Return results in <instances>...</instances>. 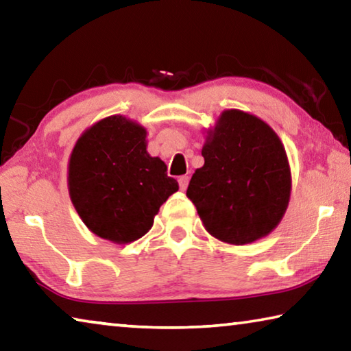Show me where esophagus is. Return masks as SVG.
Instances as JSON below:
<instances>
[{
  "instance_id": "esophagus-1",
  "label": "esophagus",
  "mask_w": 351,
  "mask_h": 351,
  "mask_svg": "<svg viewBox=\"0 0 351 351\" xmlns=\"http://www.w3.org/2000/svg\"><path fill=\"white\" fill-rule=\"evenodd\" d=\"M178 182H180L181 190H186L187 186H189V176H186V175L180 176V180H178Z\"/></svg>"
}]
</instances>
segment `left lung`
<instances>
[{"instance_id":"1","label":"left lung","mask_w":351,"mask_h":351,"mask_svg":"<svg viewBox=\"0 0 351 351\" xmlns=\"http://www.w3.org/2000/svg\"><path fill=\"white\" fill-rule=\"evenodd\" d=\"M204 165L195 170L187 197L207 232L246 245L277 228L291 195V170L282 141L249 112L226 110L206 136Z\"/></svg>"}]
</instances>
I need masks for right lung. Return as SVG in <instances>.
Wrapping results in <instances>:
<instances>
[{
    "label": "right lung",
    "mask_w": 351,
    "mask_h": 351,
    "mask_svg": "<svg viewBox=\"0 0 351 351\" xmlns=\"http://www.w3.org/2000/svg\"><path fill=\"white\" fill-rule=\"evenodd\" d=\"M147 130L123 116L105 117L75 142L68 189L77 213L100 239L125 245L152 229L178 181L147 152Z\"/></svg>",
    "instance_id": "obj_1"
}]
</instances>
